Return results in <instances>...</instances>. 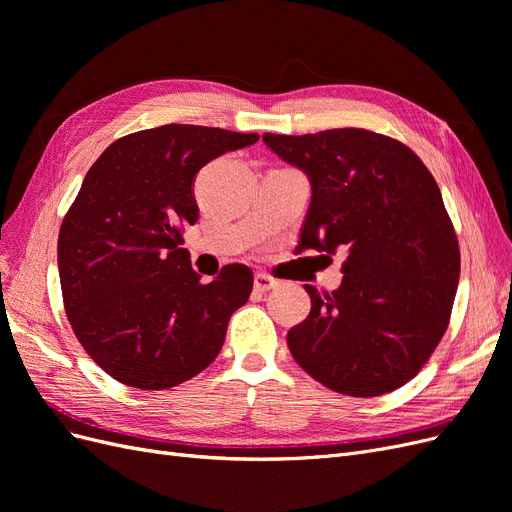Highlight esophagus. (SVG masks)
<instances>
[{
	"mask_svg": "<svg viewBox=\"0 0 512 512\" xmlns=\"http://www.w3.org/2000/svg\"><path fill=\"white\" fill-rule=\"evenodd\" d=\"M275 286H277L275 277H271V275H267V273H256V275H254V288H256L258 292H269V290H273Z\"/></svg>",
	"mask_w": 512,
	"mask_h": 512,
	"instance_id": "esophagus-1",
	"label": "esophagus"
}]
</instances>
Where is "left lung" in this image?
Wrapping results in <instances>:
<instances>
[{"mask_svg": "<svg viewBox=\"0 0 512 512\" xmlns=\"http://www.w3.org/2000/svg\"><path fill=\"white\" fill-rule=\"evenodd\" d=\"M262 138L312 181L301 252L346 254L337 290L305 286L312 309L288 331L294 361L342 395L399 389L440 344L459 284L436 179L410 147L363 128Z\"/></svg>", "mask_w": 512, "mask_h": 512, "instance_id": "obj_1", "label": "left lung"}]
</instances>
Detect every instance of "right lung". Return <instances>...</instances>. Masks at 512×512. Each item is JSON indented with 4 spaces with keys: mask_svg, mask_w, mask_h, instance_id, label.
Listing matches in <instances>:
<instances>
[{
    "mask_svg": "<svg viewBox=\"0 0 512 512\" xmlns=\"http://www.w3.org/2000/svg\"><path fill=\"white\" fill-rule=\"evenodd\" d=\"M256 141L168 123L117 138L87 170L59 228L61 297L76 339L117 382L170 389L220 354L254 273L226 265L203 284L181 247L183 230L198 220V170Z\"/></svg>",
    "mask_w": 512,
    "mask_h": 512,
    "instance_id": "right-lung-1",
    "label": "right lung"
}]
</instances>
